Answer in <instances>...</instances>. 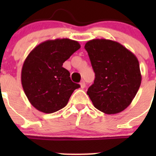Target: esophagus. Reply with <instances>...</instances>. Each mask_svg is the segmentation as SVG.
Wrapping results in <instances>:
<instances>
[{
	"instance_id": "1",
	"label": "esophagus",
	"mask_w": 156,
	"mask_h": 156,
	"mask_svg": "<svg viewBox=\"0 0 156 156\" xmlns=\"http://www.w3.org/2000/svg\"><path fill=\"white\" fill-rule=\"evenodd\" d=\"M80 87L82 88V89H83V88L86 87V84H85L84 81H81V82L80 83Z\"/></svg>"
}]
</instances>
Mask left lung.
Masks as SVG:
<instances>
[{
    "mask_svg": "<svg viewBox=\"0 0 156 156\" xmlns=\"http://www.w3.org/2000/svg\"><path fill=\"white\" fill-rule=\"evenodd\" d=\"M95 73L87 94L95 108L119 113L132 102L141 83L137 57L116 41L94 39L84 46Z\"/></svg>",
    "mask_w": 156,
    "mask_h": 156,
    "instance_id": "1",
    "label": "left lung"
}]
</instances>
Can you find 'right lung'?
Returning <instances> with one entry per match:
<instances>
[{
    "mask_svg": "<svg viewBox=\"0 0 156 156\" xmlns=\"http://www.w3.org/2000/svg\"><path fill=\"white\" fill-rule=\"evenodd\" d=\"M76 41L48 40L36 46L25 59L21 81L30 104L44 113H53L64 108L80 84L70 79L62 65L78 49Z\"/></svg>",
    "mask_w": 156,
    "mask_h": 156,
    "instance_id": "right-lung-1",
    "label": "right lung"
}]
</instances>
